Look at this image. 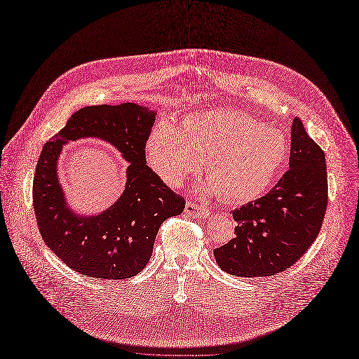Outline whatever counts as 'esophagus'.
I'll use <instances>...</instances> for the list:
<instances>
[{
  "label": "esophagus",
  "instance_id": "34e87169",
  "mask_svg": "<svg viewBox=\"0 0 359 359\" xmlns=\"http://www.w3.org/2000/svg\"><path fill=\"white\" fill-rule=\"evenodd\" d=\"M189 216H194V217H201V216H209V209L204 206H198L194 201L189 200L186 203V210H184Z\"/></svg>",
  "mask_w": 359,
  "mask_h": 359
}]
</instances>
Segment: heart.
I'll list each match as a JSON object with an SVG mask.
<instances>
[{"instance_id": "obj_1", "label": "heart", "mask_w": 359, "mask_h": 359, "mask_svg": "<svg viewBox=\"0 0 359 359\" xmlns=\"http://www.w3.org/2000/svg\"><path fill=\"white\" fill-rule=\"evenodd\" d=\"M288 155L283 130L245 114L215 109L184 118L182 128L163 119L147 137L146 158L166 183L179 186L209 160L208 177L233 203L264 194Z\"/></svg>"}]
</instances>
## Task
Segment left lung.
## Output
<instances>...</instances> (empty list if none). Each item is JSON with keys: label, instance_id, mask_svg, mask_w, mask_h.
<instances>
[{"label": "left lung", "instance_id": "1", "mask_svg": "<svg viewBox=\"0 0 359 359\" xmlns=\"http://www.w3.org/2000/svg\"><path fill=\"white\" fill-rule=\"evenodd\" d=\"M327 204L324 150L295 118L290 170L266 196L233 212L236 237L215 250L217 264L238 277H267L285 271L316 241Z\"/></svg>", "mask_w": 359, "mask_h": 359}]
</instances>
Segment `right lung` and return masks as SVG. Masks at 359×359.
<instances>
[{
  "instance_id": "1",
  "label": "right lung",
  "mask_w": 359,
  "mask_h": 359,
  "mask_svg": "<svg viewBox=\"0 0 359 359\" xmlns=\"http://www.w3.org/2000/svg\"><path fill=\"white\" fill-rule=\"evenodd\" d=\"M156 112L135 104L97 105L76 111L50 137L36 163L32 203L45 244L74 271L102 280L140 273L153 251L161 224L184 210V197L146 165V142ZM81 137L114 144L130 166L120 200L104 214L76 217L67 206L56 176L62 144Z\"/></svg>"
}]
</instances>
